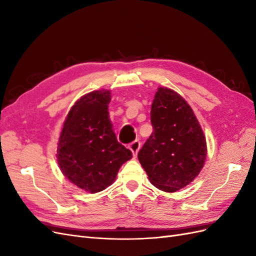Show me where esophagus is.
I'll list each match as a JSON object with an SVG mask.
<instances>
[{
	"mask_svg": "<svg viewBox=\"0 0 256 256\" xmlns=\"http://www.w3.org/2000/svg\"><path fill=\"white\" fill-rule=\"evenodd\" d=\"M140 148H141V142L138 141V140L134 141L132 143L129 145V150L132 152L134 157L136 156V154H138V150H140Z\"/></svg>",
	"mask_w": 256,
	"mask_h": 256,
	"instance_id": "1",
	"label": "esophagus"
}]
</instances>
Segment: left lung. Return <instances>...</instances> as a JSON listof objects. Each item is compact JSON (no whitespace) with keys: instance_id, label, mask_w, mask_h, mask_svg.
I'll return each instance as SVG.
<instances>
[{"instance_id":"8db88e82","label":"left lung","mask_w":256,"mask_h":256,"mask_svg":"<svg viewBox=\"0 0 256 256\" xmlns=\"http://www.w3.org/2000/svg\"><path fill=\"white\" fill-rule=\"evenodd\" d=\"M152 134L138 154L150 182L166 192L182 189L203 168L207 146L191 106L176 92L159 88L150 110Z\"/></svg>"}]
</instances>
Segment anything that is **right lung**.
Wrapping results in <instances>:
<instances>
[{"mask_svg":"<svg viewBox=\"0 0 256 256\" xmlns=\"http://www.w3.org/2000/svg\"><path fill=\"white\" fill-rule=\"evenodd\" d=\"M110 90L82 96L69 111L58 143V164L67 180L96 193L115 180L120 168L132 158L112 129L108 106Z\"/></svg>","mask_w":256,"mask_h":256,"instance_id":"obj_1","label":"right lung"}]
</instances>
